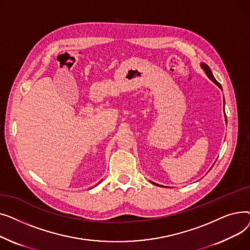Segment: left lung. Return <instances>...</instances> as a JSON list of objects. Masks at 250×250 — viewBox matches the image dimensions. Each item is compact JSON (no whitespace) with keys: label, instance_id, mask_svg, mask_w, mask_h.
<instances>
[{"label":"left lung","instance_id":"left-lung-1","mask_svg":"<svg viewBox=\"0 0 250 250\" xmlns=\"http://www.w3.org/2000/svg\"><path fill=\"white\" fill-rule=\"evenodd\" d=\"M201 67L203 68V70L205 71V73L207 74V76L209 78V79H211V80L219 87V88H221L222 89V86H221V84L216 80V79H215V77L213 76V73H212V71H211V69H209V67H208V64H206V63H204V62H202L201 63ZM226 121H227V118H226ZM154 183V182H153ZM154 185H156V186H158V187H161V186H159V185H157V183H154Z\"/></svg>","mask_w":250,"mask_h":250}]
</instances>
